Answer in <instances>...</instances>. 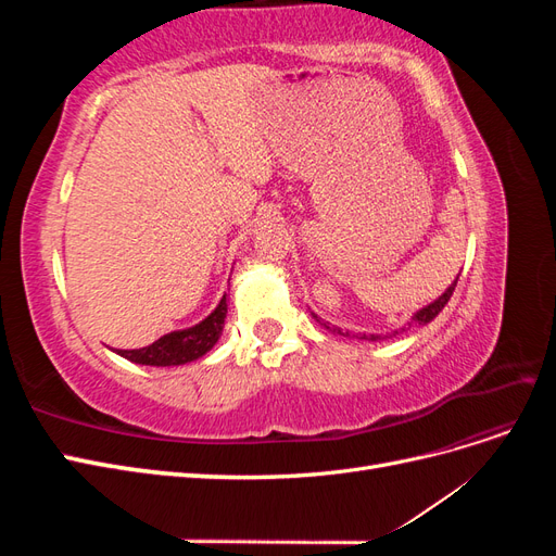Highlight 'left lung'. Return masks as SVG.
<instances>
[{
	"mask_svg": "<svg viewBox=\"0 0 556 556\" xmlns=\"http://www.w3.org/2000/svg\"><path fill=\"white\" fill-rule=\"evenodd\" d=\"M457 280H459V276L457 278H454V282L450 285V288L439 296V299H435V301H431V304L429 306H425V308H419L415 315H413V319H410V323L406 325V327H401V329H396L392 336H396V333H401V331H408L410 327H415V325H429L431 323V319L435 317V315H439L443 308H445V304H447V301H450V296H452V292H454V288H457ZM313 317L317 319V323H323V319H319L315 313H313ZM325 327H327V323H323ZM329 329V327H327ZM331 331H336V333H341V336H350V331H341L339 327H333ZM362 339H368V341H380V336L378 333H371V336H362Z\"/></svg>",
	"mask_w": 556,
	"mask_h": 556,
	"instance_id": "obj_1",
	"label": "left lung"
}]
</instances>
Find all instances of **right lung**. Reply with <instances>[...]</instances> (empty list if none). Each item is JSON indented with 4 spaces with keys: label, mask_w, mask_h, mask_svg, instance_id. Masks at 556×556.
Instances as JSON below:
<instances>
[{
    "label": "right lung",
    "mask_w": 556,
    "mask_h": 556,
    "mask_svg": "<svg viewBox=\"0 0 556 556\" xmlns=\"http://www.w3.org/2000/svg\"><path fill=\"white\" fill-rule=\"evenodd\" d=\"M227 317V294L220 299L217 308L201 319L199 325L172 331L157 339L153 345L139 348V350H117V355L134 362V364H146V366H180L204 357L206 352L217 343L225 327Z\"/></svg>",
    "instance_id": "1"
}]
</instances>
